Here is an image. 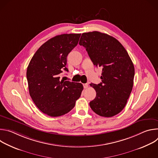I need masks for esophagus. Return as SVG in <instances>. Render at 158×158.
Returning <instances> with one entry per match:
<instances>
[{
	"instance_id": "1",
	"label": "esophagus",
	"mask_w": 158,
	"mask_h": 158,
	"mask_svg": "<svg viewBox=\"0 0 158 158\" xmlns=\"http://www.w3.org/2000/svg\"><path fill=\"white\" fill-rule=\"evenodd\" d=\"M83 86H84V89H87L88 87V84L86 83V84H83Z\"/></svg>"
}]
</instances>
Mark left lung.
I'll return each instance as SVG.
<instances>
[{"label":"left lung","mask_w":158,"mask_h":158,"mask_svg":"<svg viewBox=\"0 0 158 158\" xmlns=\"http://www.w3.org/2000/svg\"><path fill=\"white\" fill-rule=\"evenodd\" d=\"M79 44L85 48L94 65L102 69L101 82L90 84L96 91L90 107L102 117L119 114L133 86L134 67L127 52L116 39L98 31L83 33Z\"/></svg>","instance_id":"1"}]
</instances>
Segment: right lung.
Returning <instances> with one entry per match:
<instances>
[{"instance_id":"right-lung-1","label":"right lung","mask_w":158,"mask_h":158,"mask_svg":"<svg viewBox=\"0 0 158 158\" xmlns=\"http://www.w3.org/2000/svg\"><path fill=\"white\" fill-rule=\"evenodd\" d=\"M81 34L56 35L43 44L27 69L30 96L38 109L51 117L62 116L75 106L83 90L81 83L60 79L67 56L77 46Z\"/></svg>"}]
</instances>
